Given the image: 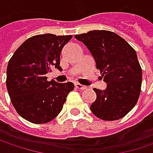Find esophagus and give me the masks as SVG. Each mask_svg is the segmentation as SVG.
<instances>
[{
    "label": "esophagus",
    "instance_id": "obj_1",
    "mask_svg": "<svg viewBox=\"0 0 153 153\" xmlns=\"http://www.w3.org/2000/svg\"><path fill=\"white\" fill-rule=\"evenodd\" d=\"M75 87H76V88H78V89H85L86 88V86H83V85H81V84H79L78 82L75 83Z\"/></svg>",
    "mask_w": 153,
    "mask_h": 153
}]
</instances>
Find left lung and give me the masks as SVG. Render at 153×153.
I'll return each instance as SVG.
<instances>
[{
	"instance_id": "8db88e82",
	"label": "left lung",
	"mask_w": 153,
	"mask_h": 153,
	"mask_svg": "<svg viewBox=\"0 0 153 153\" xmlns=\"http://www.w3.org/2000/svg\"><path fill=\"white\" fill-rule=\"evenodd\" d=\"M94 56L106 88H94L96 101L90 110L103 120H117L137 105L141 93L142 68L136 50L123 38L105 30L76 34Z\"/></svg>"
}]
</instances>
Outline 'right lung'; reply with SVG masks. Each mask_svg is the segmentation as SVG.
Wrapping results in <instances>:
<instances>
[{
  "label": "right lung",
  "instance_id": "add662e5",
  "mask_svg": "<svg viewBox=\"0 0 153 153\" xmlns=\"http://www.w3.org/2000/svg\"><path fill=\"white\" fill-rule=\"evenodd\" d=\"M72 35L46 33L27 39L9 61L6 85L16 112L25 120L42 124L61 111L67 95L74 88L72 82L47 80L46 74L60 66L63 47Z\"/></svg>",
  "mask_w": 153,
  "mask_h": 153
}]
</instances>
